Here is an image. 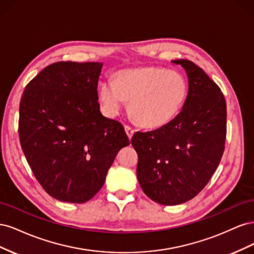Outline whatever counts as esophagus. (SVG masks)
I'll return each mask as SVG.
<instances>
[{
  "instance_id": "34e87169",
  "label": "esophagus",
  "mask_w": 254,
  "mask_h": 254,
  "mask_svg": "<svg viewBox=\"0 0 254 254\" xmlns=\"http://www.w3.org/2000/svg\"><path fill=\"white\" fill-rule=\"evenodd\" d=\"M125 130H126V133H127V135H128L129 139H131L132 135H133L134 130H133L131 127H130V126H128V125H126V126H125Z\"/></svg>"
}]
</instances>
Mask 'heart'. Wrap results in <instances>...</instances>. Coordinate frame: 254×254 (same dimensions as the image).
<instances>
[{
  "label": "heart",
  "instance_id": "b5f03b06",
  "mask_svg": "<svg viewBox=\"0 0 254 254\" xmlns=\"http://www.w3.org/2000/svg\"><path fill=\"white\" fill-rule=\"evenodd\" d=\"M190 91L187 76L163 66H142L123 70L115 82L105 81L99 98L111 115L120 112L124 101L134 122L146 128L170 123L183 108Z\"/></svg>",
  "mask_w": 254,
  "mask_h": 254
}]
</instances>
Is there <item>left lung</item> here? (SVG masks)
<instances>
[{"mask_svg":"<svg viewBox=\"0 0 254 254\" xmlns=\"http://www.w3.org/2000/svg\"><path fill=\"white\" fill-rule=\"evenodd\" d=\"M187 71L190 91L182 110L164 126L137 131L136 177L146 196L164 205L197 196L210 181L225 150L227 105L220 88L200 66L174 60Z\"/></svg>","mask_w":254,"mask_h":254,"instance_id":"1","label":"left lung"}]
</instances>
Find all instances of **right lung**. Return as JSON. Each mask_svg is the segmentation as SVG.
Instances as JSON below:
<instances>
[{
	"mask_svg": "<svg viewBox=\"0 0 254 254\" xmlns=\"http://www.w3.org/2000/svg\"><path fill=\"white\" fill-rule=\"evenodd\" d=\"M102 66L52 64L26 84L21 97L22 150L40 186L60 201L93 198L118 152L129 145L124 126L99 111Z\"/></svg>",
	"mask_w": 254,
	"mask_h": 254,
	"instance_id": "1",
	"label": "right lung"
}]
</instances>
